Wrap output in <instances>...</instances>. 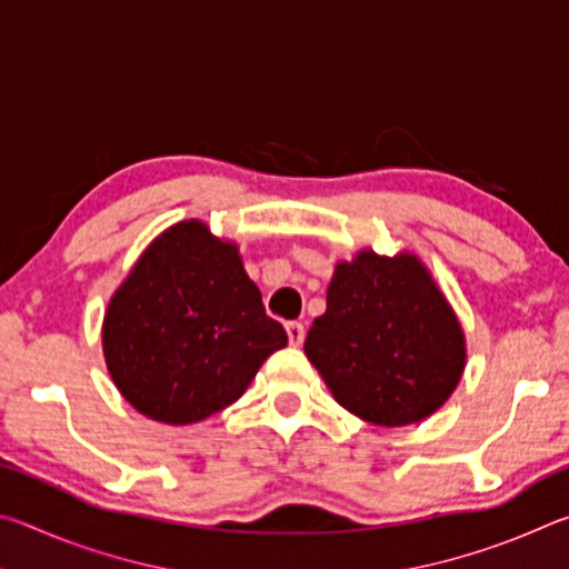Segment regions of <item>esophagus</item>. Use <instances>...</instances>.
Instances as JSON below:
<instances>
[{"label":"esophagus","mask_w":569,"mask_h":569,"mask_svg":"<svg viewBox=\"0 0 569 569\" xmlns=\"http://www.w3.org/2000/svg\"><path fill=\"white\" fill-rule=\"evenodd\" d=\"M286 333H288V343H291V346H301L303 339H306L303 323H298V321L286 323Z\"/></svg>","instance_id":"esophagus-1"}]
</instances>
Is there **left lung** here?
Instances as JSON below:
<instances>
[{
    "label": "left lung",
    "instance_id": "obj_1",
    "mask_svg": "<svg viewBox=\"0 0 569 569\" xmlns=\"http://www.w3.org/2000/svg\"><path fill=\"white\" fill-rule=\"evenodd\" d=\"M303 351L346 411L407 427L431 417L465 373L455 308L417 253L363 248L339 261Z\"/></svg>",
    "mask_w": 569,
    "mask_h": 569
}]
</instances>
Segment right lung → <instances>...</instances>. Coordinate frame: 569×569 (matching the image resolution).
I'll return each mask as SVG.
<instances>
[{"mask_svg":"<svg viewBox=\"0 0 569 569\" xmlns=\"http://www.w3.org/2000/svg\"><path fill=\"white\" fill-rule=\"evenodd\" d=\"M283 326L266 316L238 243L180 220L142 250L102 319L114 387L142 417L186 427L243 397Z\"/></svg>","mask_w":569,"mask_h":569,"instance_id":"right-lung-1","label":"right lung"}]
</instances>
